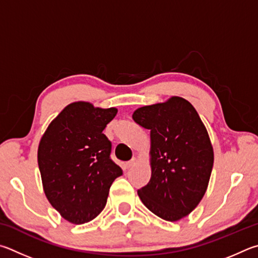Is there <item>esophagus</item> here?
<instances>
[{
    "label": "esophagus",
    "instance_id": "obj_1",
    "mask_svg": "<svg viewBox=\"0 0 258 258\" xmlns=\"http://www.w3.org/2000/svg\"><path fill=\"white\" fill-rule=\"evenodd\" d=\"M136 163H137V160L136 159H135V157H134V159H132V160H130L129 162H126V163H125V166H126V168H133V166L134 165H136Z\"/></svg>",
    "mask_w": 258,
    "mask_h": 258
}]
</instances>
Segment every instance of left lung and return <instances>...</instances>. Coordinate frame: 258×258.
Here are the masks:
<instances>
[{"label":"left lung","instance_id":"obj_1","mask_svg":"<svg viewBox=\"0 0 258 258\" xmlns=\"http://www.w3.org/2000/svg\"><path fill=\"white\" fill-rule=\"evenodd\" d=\"M133 120L151 130V180L138 196L152 213L175 222L191 213L204 197L214 163L205 124L187 99L137 108Z\"/></svg>","mask_w":258,"mask_h":258}]
</instances>
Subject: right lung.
<instances>
[{"instance_id": "add662e5", "label": "right lung", "mask_w": 258, "mask_h": 258, "mask_svg": "<svg viewBox=\"0 0 258 258\" xmlns=\"http://www.w3.org/2000/svg\"><path fill=\"white\" fill-rule=\"evenodd\" d=\"M116 113V107L70 103L40 138L37 161L45 196L70 223L96 218L106 205L111 184L122 175L110 159L111 142L103 134Z\"/></svg>"}]
</instances>
